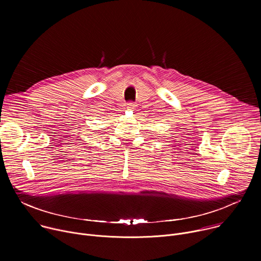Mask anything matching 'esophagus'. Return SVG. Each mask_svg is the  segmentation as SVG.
<instances>
[{"label":"esophagus","mask_w":261,"mask_h":261,"mask_svg":"<svg viewBox=\"0 0 261 261\" xmlns=\"http://www.w3.org/2000/svg\"><path fill=\"white\" fill-rule=\"evenodd\" d=\"M135 107H136V105L134 103H128L127 106H126V108L128 110H133V109H135Z\"/></svg>","instance_id":"obj_1"}]
</instances>
